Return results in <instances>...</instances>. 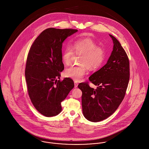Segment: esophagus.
<instances>
[{
  "label": "esophagus",
  "instance_id": "1",
  "mask_svg": "<svg viewBox=\"0 0 149 149\" xmlns=\"http://www.w3.org/2000/svg\"><path fill=\"white\" fill-rule=\"evenodd\" d=\"M74 87L75 88H77V86H78V83H77V81H74Z\"/></svg>",
  "mask_w": 149,
  "mask_h": 149
}]
</instances>
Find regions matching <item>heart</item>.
<instances>
[{
  "label": "heart",
  "instance_id": "heart-1",
  "mask_svg": "<svg viewBox=\"0 0 149 149\" xmlns=\"http://www.w3.org/2000/svg\"><path fill=\"white\" fill-rule=\"evenodd\" d=\"M74 54L81 55L79 66H71L67 68L64 72L66 77L76 81L81 80L87 72L88 68L91 70L99 69L104 64L106 58V50L97 46V44L90 38H80L75 40L71 47L67 46L62 53V60L66 65L72 62Z\"/></svg>",
  "mask_w": 149,
  "mask_h": 149
}]
</instances>
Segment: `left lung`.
<instances>
[{"label":"left lung","instance_id":"left-lung-1","mask_svg":"<svg viewBox=\"0 0 149 149\" xmlns=\"http://www.w3.org/2000/svg\"><path fill=\"white\" fill-rule=\"evenodd\" d=\"M113 43V50L107 63L92 74L89 81L81 83L83 113L91 122L103 120L111 116L123 101L130 79V63L127 53L118 40L109 34Z\"/></svg>","mask_w":149,"mask_h":149}]
</instances>
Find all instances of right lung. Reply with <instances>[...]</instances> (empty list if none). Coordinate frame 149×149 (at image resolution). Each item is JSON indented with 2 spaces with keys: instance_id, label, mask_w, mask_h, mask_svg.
<instances>
[{
  "instance_id": "1",
  "label": "right lung",
  "mask_w": 149,
  "mask_h": 149,
  "mask_svg": "<svg viewBox=\"0 0 149 149\" xmlns=\"http://www.w3.org/2000/svg\"><path fill=\"white\" fill-rule=\"evenodd\" d=\"M76 29L49 28L40 34L29 50L25 68L28 94L35 108L47 117L62 110L61 102L74 87L70 78L57 80L64 69L62 46Z\"/></svg>"
}]
</instances>
